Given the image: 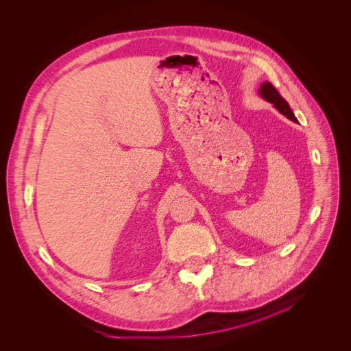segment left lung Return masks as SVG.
I'll return each instance as SVG.
<instances>
[{
  "mask_svg": "<svg viewBox=\"0 0 351 351\" xmlns=\"http://www.w3.org/2000/svg\"><path fill=\"white\" fill-rule=\"evenodd\" d=\"M258 93H260V96H261L263 99H265L268 103H271L279 112L284 114V115L287 117V119H289L291 121L298 123L296 117H295V114L292 112V110H291L288 101H287L281 95H279L278 90H276L269 82H264V83L261 84L260 90H258Z\"/></svg>",
  "mask_w": 351,
  "mask_h": 351,
  "instance_id": "obj_1",
  "label": "left lung"
}]
</instances>
